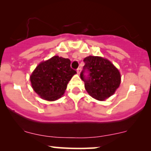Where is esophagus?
<instances>
[{
	"mask_svg": "<svg viewBox=\"0 0 151 151\" xmlns=\"http://www.w3.org/2000/svg\"><path fill=\"white\" fill-rule=\"evenodd\" d=\"M77 74H80V72H81V68H80V67H79V68L77 69Z\"/></svg>",
	"mask_w": 151,
	"mask_h": 151,
	"instance_id": "1",
	"label": "esophagus"
}]
</instances>
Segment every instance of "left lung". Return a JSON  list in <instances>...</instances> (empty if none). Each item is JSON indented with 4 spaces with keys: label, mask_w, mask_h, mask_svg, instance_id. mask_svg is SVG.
I'll return each mask as SVG.
<instances>
[{
    "label": "left lung",
    "mask_w": 151,
    "mask_h": 151,
    "mask_svg": "<svg viewBox=\"0 0 151 151\" xmlns=\"http://www.w3.org/2000/svg\"><path fill=\"white\" fill-rule=\"evenodd\" d=\"M84 62L85 65L80 77L90 96L99 101H104L113 95L121 83V74L116 67L101 57H86ZM86 72L88 73L86 77Z\"/></svg>",
    "instance_id": "8db88e82"
}]
</instances>
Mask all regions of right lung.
Segmentation results:
<instances>
[{
  "label": "right lung",
  "mask_w": 151,
  "mask_h": 151,
  "mask_svg": "<svg viewBox=\"0 0 151 151\" xmlns=\"http://www.w3.org/2000/svg\"><path fill=\"white\" fill-rule=\"evenodd\" d=\"M69 59L54 56L37 66L30 76L32 89L41 98L55 101L65 93L67 84L77 73Z\"/></svg>",
  "instance_id": "1"
}]
</instances>
